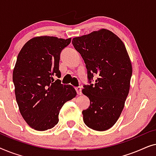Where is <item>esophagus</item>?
<instances>
[{"label":"esophagus","instance_id":"1","mask_svg":"<svg viewBox=\"0 0 156 156\" xmlns=\"http://www.w3.org/2000/svg\"><path fill=\"white\" fill-rule=\"evenodd\" d=\"M76 92H77V94L78 95H81L82 94V87H76Z\"/></svg>","mask_w":156,"mask_h":156}]
</instances>
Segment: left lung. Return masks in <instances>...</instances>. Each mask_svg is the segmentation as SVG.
Here are the masks:
<instances>
[{
  "label": "left lung",
  "instance_id": "left-lung-1",
  "mask_svg": "<svg viewBox=\"0 0 156 156\" xmlns=\"http://www.w3.org/2000/svg\"><path fill=\"white\" fill-rule=\"evenodd\" d=\"M82 55L89 80L97 74L95 84L84 86L82 92L90 106L82 111L85 124L95 131L109 129L118 120L129 94L132 65L126 48L116 34L100 29L72 39Z\"/></svg>",
  "mask_w": 156,
  "mask_h": 156
}]
</instances>
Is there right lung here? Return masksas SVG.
<instances>
[{
	"label": "right lung",
	"mask_w": 156,
	"mask_h": 156,
	"mask_svg": "<svg viewBox=\"0 0 156 156\" xmlns=\"http://www.w3.org/2000/svg\"><path fill=\"white\" fill-rule=\"evenodd\" d=\"M71 42L53 36H37L25 43L12 72L15 94L23 118L31 128L46 131L58 123L64 104L76 96L72 85L54 82L60 77V52Z\"/></svg>",
	"instance_id": "1"
}]
</instances>
